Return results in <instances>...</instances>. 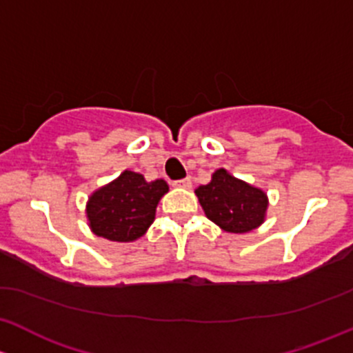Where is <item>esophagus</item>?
I'll return each mask as SVG.
<instances>
[{
  "label": "esophagus",
  "mask_w": 353,
  "mask_h": 353,
  "mask_svg": "<svg viewBox=\"0 0 353 353\" xmlns=\"http://www.w3.org/2000/svg\"><path fill=\"white\" fill-rule=\"evenodd\" d=\"M173 185L178 188H190L192 187V178L187 176V178H181V180H176L173 181Z\"/></svg>",
  "instance_id": "esophagus-1"
}]
</instances>
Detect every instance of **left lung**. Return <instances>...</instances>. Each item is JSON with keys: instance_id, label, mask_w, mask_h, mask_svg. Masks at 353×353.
Instances as JSON below:
<instances>
[{"instance_id": "1", "label": "left lung", "mask_w": 353, "mask_h": 353, "mask_svg": "<svg viewBox=\"0 0 353 353\" xmlns=\"http://www.w3.org/2000/svg\"><path fill=\"white\" fill-rule=\"evenodd\" d=\"M207 219L232 234H245L265 223L268 195L261 188L239 180L226 168L212 173L207 185L195 188Z\"/></svg>"}]
</instances>
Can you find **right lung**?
I'll return each instance as SVG.
<instances>
[{
    "label": "right lung",
    "instance_id": "right-lung-1",
    "mask_svg": "<svg viewBox=\"0 0 353 353\" xmlns=\"http://www.w3.org/2000/svg\"><path fill=\"white\" fill-rule=\"evenodd\" d=\"M168 190L161 178L146 181L141 173L123 170L88 197L85 212L90 230L108 241H136L150 230L156 207Z\"/></svg>",
    "mask_w": 353,
    "mask_h": 353
}]
</instances>
